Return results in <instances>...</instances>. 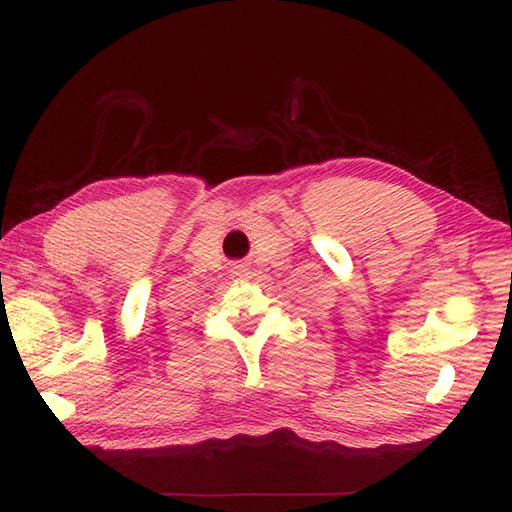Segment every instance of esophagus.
Returning <instances> with one entry per match:
<instances>
[{"label": "esophagus", "instance_id": "esophagus-1", "mask_svg": "<svg viewBox=\"0 0 512 512\" xmlns=\"http://www.w3.org/2000/svg\"><path fill=\"white\" fill-rule=\"evenodd\" d=\"M233 275L239 279H248L250 277V268L246 264H237L233 266Z\"/></svg>", "mask_w": 512, "mask_h": 512}]
</instances>
